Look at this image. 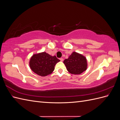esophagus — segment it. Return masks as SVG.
Returning <instances> with one entry per match:
<instances>
[{
	"label": "esophagus",
	"mask_w": 120,
	"mask_h": 120,
	"mask_svg": "<svg viewBox=\"0 0 120 120\" xmlns=\"http://www.w3.org/2000/svg\"><path fill=\"white\" fill-rule=\"evenodd\" d=\"M60 60L61 61H63L64 60V59H63V58H60Z\"/></svg>",
	"instance_id": "esophagus-1"
}]
</instances>
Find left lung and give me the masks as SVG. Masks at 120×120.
Segmentation results:
<instances>
[{
  "mask_svg": "<svg viewBox=\"0 0 120 120\" xmlns=\"http://www.w3.org/2000/svg\"><path fill=\"white\" fill-rule=\"evenodd\" d=\"M68 71L71 74L79 75L86 70L87 61L82 54L73 52L64 61Z\"/></svg>",
  "mask_w": 120,
  "mask_h": 120,
  "instance_id": "1",
  "label": "left lung"
}]
</instances>
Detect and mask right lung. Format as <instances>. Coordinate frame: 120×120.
<instances>
[{
	"instance_id": "right-lung-1",
	"label": "right lung",
	"mask_w": 120,
	"mask_h": 120,
	"mask_svg": "<svg viewBox=\"0 0 120 120\" xmlns=\"http://www.w3.org/2000/svg\"><path fill=\"white\" fill-rule=\"evenodd\" d=\"M60 61L54 56H52L45 52L34 54L31 57L30 66L35 74L45 77L52 74L56 64Z\"/></svg>"
}]
</instances>
